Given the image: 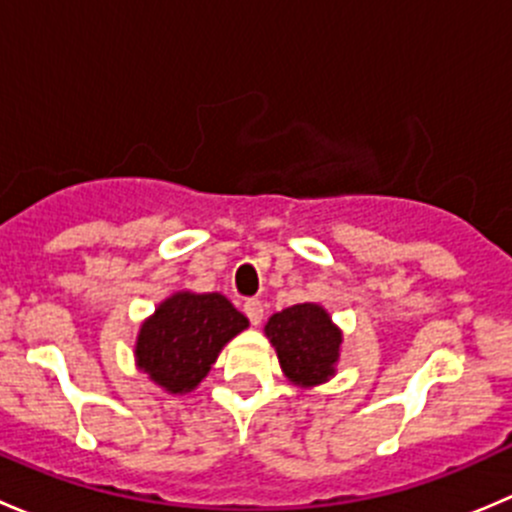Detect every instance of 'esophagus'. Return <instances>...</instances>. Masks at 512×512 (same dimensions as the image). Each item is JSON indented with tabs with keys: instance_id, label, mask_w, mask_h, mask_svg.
Returning <instances> with one entry per match:
<instances>
[{
	"instance_id": "1",
	"label": "esophagus",
	"mask_w": 512,
	"mask_h": 512,
	"mask_svg": "<svg viewBox=\"0 0 512 512\" xmlns=\"http://www.w3.org/2000/svg\"><path fill=\"white\" fill-rule=\"evenodd\" d=\"M242 312L247 314V319H250L252 327L262 324V319H265V307H262L260 299H247V302L242 304Z\"/></svg>"
}]
</instances>
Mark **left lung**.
<instances>
[{
	"label": "left lung",
	"mask_w": 512,
	"mask_h": 512,
	"mask_svg": "<svg viewBox=\"0 0 512 512\" xmlns=\"http://www.w3.org/2000/svg\"><path fill=\"white\" fill-rule=\"evenodd\" d=\"M265 334L292 384L309 389L329 381L337 371L342 329L319 304H294L272 314Z\"/></svg>",
	"instance_id": "1"
}]
</instances>
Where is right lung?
Masks as SVG:
<instances>
[{"instance_id": "1", "label": "right lung", "mask_w": 512, "mask_h": 512, "mask_svg": "<svg viewBox=\"0 0 512 512\" xmlns=\"http://www.w3.org/2000/svg\"><path fill=\"white\" fill-rule=\"evenodd\" d=\"M247 324L220 292H175L141 324L136 364L168 394H188Z\"/></svg>"}]
</instances>
